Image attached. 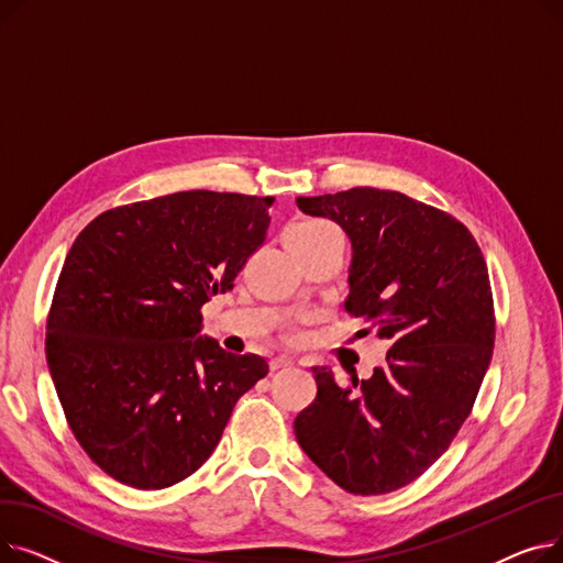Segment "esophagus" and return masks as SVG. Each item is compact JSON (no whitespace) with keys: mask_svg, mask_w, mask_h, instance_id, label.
<instances>
[{"mask_svg":"<svg viewBox=\"0 0 563 563\" xmlns=\"http://www.w3.org/2000/svg\"><path fill=\"white\" fill-rule=\"evenodd\" d=\"M294 361L289 356H276L272 358V369H283V367H289Z\"/></svg>","mask_w":563,"mask_h":563,"instance_id":"esophagus-1","label":"esophagus"}]
</instances>
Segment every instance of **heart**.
I'll return each instance as SVG.
<instances>
[{"instance_id":"heart-1","label":"heart","mask_w":563,"mask_h":563,"mask_svg":"<svg viewBox=\"0 0 563 563\" xmlns=\"http://www.w3.org/2000/svg\"><path fill=\"white\" fill-rule=\"evenodd\" d=\"M333 225L327 221H317V219H303V221H294L287 232H285V240L289 236H308V234H319V232H327Z\"/></svg>"}]
</instances>
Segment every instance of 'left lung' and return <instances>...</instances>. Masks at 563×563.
<instances>
[{
    "label": "left lung",
    "mask_w": 563,
    "mask_h": 563,
    "mask_svg": "<svg viewBox=\"0 0 563 563\" xmlns=\"http://www.w3.org/2000/svg\"><path fill=\"white\" fill-rule=\"evenodd\" d=\"M297 205L349 234L344 308L390 351L372 378L351 376L358 393L312 367L317 397L294 433L340 488L393 493L440 459L477 399L495 344L486 262L461 221L399 191L356 187Z\"/></svg>",
    "instance_id": "obj_1"
}]
</instances>
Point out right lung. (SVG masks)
I'll return each instance as SVG.
<instances>
[{
  "instance_id": "add662e5",
  "label": "right lung",
  "mask_w": 563,
  "mask_h": 563,
  "mask_svg": "<svg viewBox=\"0 0 563 563\" xmlns=\"http://www.w3.org/2000/svg\"><path fill=\"white\" fill-rule=\"evenodd\" d=\"M274 196L180 191L115 207L66 255L47 367L84 452L109 477L168 488L210 459L244 393L269 372L202 335L200 308L264 242Z\"/></svg>"
}]
</instances>
